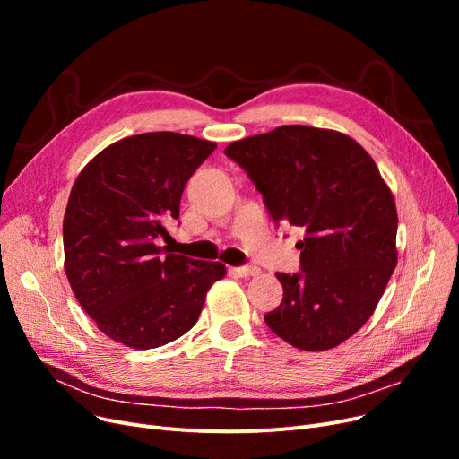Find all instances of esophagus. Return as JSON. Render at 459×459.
Masks as SVG:
<instances>
[{
    "instance_id": "esophagus-1",
    "label": "esophagus",
    "mask_w": 459,
    "mask_h": 459,
    "mask_svg": "<svg viewBox=\"0 0 459 459\" xmlns=\"http://www.w3.org/2000/svg\"><path fill=\"white\" fill-rule=\"evenodd\" d=\"M233 272L241 277H253V275L260 273V270L256 266H241V268H235Z\"/></svg>"
}]
</instances>
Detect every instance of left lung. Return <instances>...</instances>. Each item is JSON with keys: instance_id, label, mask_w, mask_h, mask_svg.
I'll return each instance as SVG.
<instances>
[{"instance_id": "1", "label": "left lung", "mask_w": 459, "mask_h": 459, "mask_svg": "<svg viewBox=\"0 0 459 459\" xmlns=\"http://www.w3.org/2000/svg\"><path fill=\"white\" fill-rule=\"evenodd\" d=\"M226 155L262 193L275 221L302 228L300 273H275L283 300L264 322L300 351H329L371 317L396 268L398 214L369 152L351 135L280 126Z\"/></svg>"}]
</instances>
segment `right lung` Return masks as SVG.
<instances>
[{
    "label": "right lung",
    "mask_w": 459,
    "mask_h": 459,
    "mask_svg": "<svg viewBox=\"0 0 459 459\" xmlns=\"http://www.w3.org/2000/svg\"><path fill=\"white\" fill-rule=\"evenodd\" d=\"M214 142L176 132L124 137L95 155L71 189L63 220L65 272L97 329L137 351L157 349L197 324L221 262L159 247L179 218L191 174Z\"/></svg>",
    "instance_id": "right-lung-1"
}]
</instances>
